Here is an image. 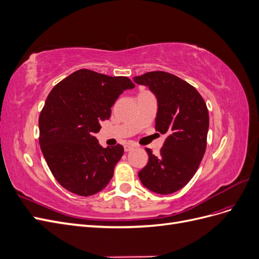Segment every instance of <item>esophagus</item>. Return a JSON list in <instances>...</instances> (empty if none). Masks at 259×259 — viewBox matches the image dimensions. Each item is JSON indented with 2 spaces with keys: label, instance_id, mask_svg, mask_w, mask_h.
Wrapping results in <instances>:
<instances>
[{
  "label": "esophagus",
  "instance_id": "obj_1",
  "mask_svg": "<svg viewBox=\"0 0 259 259\" xmlns=\"http://www.w3.org/2000/svg\"><path fill=\"white\" fill-rule=\"evenodd\" d=\"M135 147H137L135 144H126L124 146V150L126 151V152H128V151H131L132 149H134Z\"/></svg>",
  "mask_w": 259,
  "mask_h": 259
}]
</instances>
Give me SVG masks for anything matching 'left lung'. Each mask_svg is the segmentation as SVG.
I'll list each match as a JSON object with an SVG mask.
<instances>
[{"mask_svg": "<svg viewBox=\"0 0 259 259\" xmlns=\"http://www.w3.org/2000/svg\"><path fill=\"white\" fill-rule=\"evenodd\" d=\"M133 80L148 86L156 96L155 131L167 135L159 156L146 148L149 161L138 177L155 193L176 192L190 182L205 153L206 104L192 85L168 72L151 71Z\"/></svg>", "mask_w": 259, "mask_h": 259, "instance_id": "left-lung-1", "label": "left lung"}]
</instances>
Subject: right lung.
Segmentation results:
<instances>
[{"label": "right lung", "mask_w": 259, "mask_h": 259, "mask_svg": "<svg viewBox=\"0 0 259 259\" xmlns=\"http://www.w3.org/2000/svg\"><path fill=\"white\" fill-rule=\"evenodd\" d=\"M134 86L127 76L81 69L49 94L38 117V142L53 176L68 191L90 197L110 182L123 146L103 148L94 135L117 97Z\"/></svg>", "instance_id": "right-lung-1"}]
</instances>
